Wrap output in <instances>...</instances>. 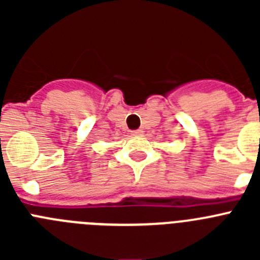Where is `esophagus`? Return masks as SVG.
<instances>
[{
  "instance_id": "34e87169",
  "label": "esophagus",
  "mask_w": 260,
  "mask_h": 260,
  "mask_svg": "<svg viewBox=\"0 0 260 260\" xmlns=\"http://www.w3.org/2000/svg\"><path fill=\"white\" fill-rule=\"evenodd\" d=\"M132 134L133 135H142V134H143V130H142V128H138V130H133Z\"/></svg>"
}]
</instances>
